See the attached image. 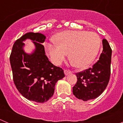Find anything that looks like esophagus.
Returning a JSON list of instances; mask_svg holds the SVG:
<instances>
[{
    "mask_svg": "<svg viewBox=\"0 0 123 123\" xmlns=\"http://www.w3.org/2000/svg\"><path fill=\"white\" fill-rule=\"evenodd\" d=\"M71 73V71L68 70V69H64V74H65L66 75H67L68 74Z\"/></svg>",
    "mask_w": 123,
    "mask_h": 123,
    "instance_id": "1",
    "label": "esophagus"
}]
</instances>
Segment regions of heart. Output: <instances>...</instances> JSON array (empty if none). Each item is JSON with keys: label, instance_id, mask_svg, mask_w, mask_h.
Segmentation results:
<instances>
[{"label": "heart", "instance_id": "1", "mask_svg": "<svg viewBox=\"0 0 123 123\" xmlns=\"http://www.w3.org/2000/svg\"><path fill=\"white\" fill-rule=\"evenodd\" d=\"M56 44H45L52 62L59 65L67 56L76 67L87 66L96 57L100 45L99 36L87 31H65L55 37Z\"/></svg>", "mask_w": 123, "mask_h": 123}]
</instances>
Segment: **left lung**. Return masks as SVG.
Instances as JSON below:
<instances>
[{
  "label": "left lung",
  "instance_id": "1",
  "mask_svg": "<svg viewBox=\"0 0 123 123\" xmlns=\"http://www.w3.org/2000/svg\"><path fill=\"white\" fill-rule=\"evenodd\" d=\"M103 50L99 60L89 69L76 73L74 96L84 101L94 99L105 90L110 81L112 49L106 39L102 40Z\"/></svg>",
  "mask_w": 123,
  "mask_h": 123
}]
</instances>
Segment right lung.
Here are the masks:
<instances>
[{"mask_svg": "<svg viewBox=\"0 0 123 123\" xmlns=\"http://www.w3.org/2000/svg\"><path fill=\"white\" fill-rule=\"evenodd\" d=\"M27 38L36 47L31 54L23 50V42ZM45 39L41 33H26L15 42L9 58L17 89L26 99L37 103L48 101L54 95L57 81L65 77L64 70L52 64L45 55L42 44Z\"/></svg>", "mask_w": 123, "mask_h": 123, "instance_id": "right-lung-1", "label": "right lung"}]
</instances>
